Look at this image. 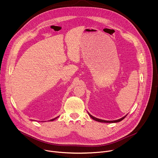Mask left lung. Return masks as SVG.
Wrapping results in <instances>:
<instances>
[{
    "label": "left lung",
    "mask_w": 158,
    "mask_h": 158,
    "mask_svg": "<svg viewBox=\"0 0 158 158\" xmlns=\"http://www.w3.org/2000/svg\"><path fill=\"white\" fill-rule=\"evenodd\" d=\"M89 116L91 117L93 119H94V120H95V121H98V122H100V123H113L120 122L121 121H122L123 119H124L126 118V116H124L123 118H121V119H118V120H115V121H106V120H102V119H98V118H96L93 116L92 115H91L90 114H89Z\"/></svg>",
    "instance_id": "1"
}]
</instances>
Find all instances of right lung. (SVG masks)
<instances>
[{
    "label": "right lung",
    "mask_w": 158,
    "mask_h": 158,
    "mask_svg": "<svg viewBox=\"0 0 158 158\" xmlns=\"http://www.w3.org/2000/svg\"><path fill=\"white\" fill-rule=\"evenodd\" d=\"M58 117H59V116H58ZM58 117H56V118H54V119H51V120H50V121H54V120H55V119H57V118H58Z\"/></svg>",
    "instance_id": "obj_1"
}]
</instances>
